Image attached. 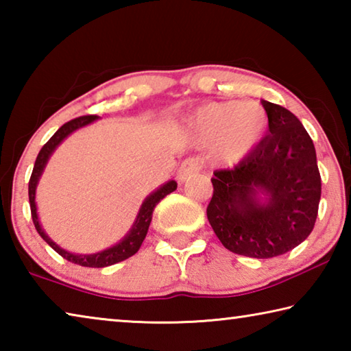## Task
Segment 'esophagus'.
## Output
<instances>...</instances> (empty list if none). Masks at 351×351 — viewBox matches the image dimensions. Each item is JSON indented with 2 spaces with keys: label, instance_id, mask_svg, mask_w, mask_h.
Returning <instances> with one entry per match:
<instances>
[{
  "label": "esophagus",
  "instance_id": "esophagus-1",
  "mask_svg": "<svg viewBox=\"0 0 351 351\" xmlns=\"http://www.w3.org/2000/svg\"><path fill=\"white\" fill-rule=\"evenodd\" d=\"M199 170H201V165H199V162H198V159L189 158V159H186V161H184V162L181 164L180 170H178V180H180L181 182L187 181V180H190V178H192L195 173H198Z\"/></svg>",
  "mask_w": 351,
  "mask_h": 351
}]
</instances>
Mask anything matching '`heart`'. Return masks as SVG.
I'll use <instances>...</instances> for the list:
<instances>
[{
    "mask_svg": "<svg viewBox=\"0 0 351 351\" xmlns=\"http://www.w3.org/2000/svg\"><path fill=\"white\" fill-rule=\"evenodd\" d=\"M268 123V114L258 104L215 102L195 111L187 130L198 144L212 145V156L218 164L235 165L260 144Z\"/></svg>",
    "mask_w": 351,
    "mask_h": 351,
    "instance_id": "1",
    "label": "heart"
}]
</instances>
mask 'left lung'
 <instances>
[{"label": "left lung", "instance_id": "1", "mask_svg": "<svg viewBox=\"0 0 351 351\" xmlns=\"http://www.w3.org/2000/svg\"><path fill=\"white\" fill-rule=\"evenodd\" d=\"M261 105L268 133L234 169L213 171L207 219L230 252L272 258L311 234L322 182L316 148L299 119L268 100Z\"/></svg>", "mask_w": 351, "mask_h": 351}]
</instances>
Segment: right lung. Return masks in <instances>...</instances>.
Returning a JSON list of instances; mask_svg holds the SVG:
<instances>
[{"mask_svg":"<svg viewBox=\"0 0 351 351\" xmlns=\"http://www.w3.org/2000/svg\"><path fill=\"white\" fill-rule=\"evenodd\" d=\"M97 119H99V116H82V117L73 119V121L66 122L64 125L58 128L54 133V136H52V138L47 141L43 145V148L40 150L37 159H35V165H34L31 180H29V204H31L32 221H34L35 229H37V232L40 234L41 239H43L47 245L54 249L57 254H60L63 258H66L68 261H71V263L86 266V268H105V266H110V265L119 263V261H122V260H127L128 257H132V255L138 252L141 245H142V241H144L145 235L148 232V226H150V223H152V215H153L154 207H156V204L164 197H167L169 193L173 192V190H176V187H178L176 181L171 180L169 182H165L164 186L154 190L152 195H148L144 203H142L138 217H136L132 229L128 230V234L123 237V239L119 241L117 245L105 249V251H100L97 254H88V255L73 254V252L64 251V249L58 246L57 243L52 241L49 237L46 235V232L43 230V228H41V224L38 221L37 204H35V189H37L40 176H41V173H43L46 164H47V161H49L51 154L54 153L56 148L60 145L71 133H74L75 130L85 127V125H88V123L97 121Z\"/></svg>","mask_w":351,"mask_h":351,"instance_id":"right-lung-1","label":"right lung"}]
</instances>
